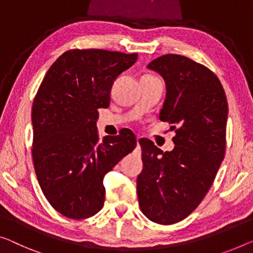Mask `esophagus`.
<instances>
[{"label": "esophagus", "instance_id": "1", "mask_svg": "<svg viewBox=\"0 0 253 253\" xmlns=\"http://www.w3.org/2000/svg\"><path fill=\"white\" fill-rule=\"evenodd\" d=\"M139 139H141V137H137V138H136V142H137V145H139Z\"/></svg>", "mask_w": 253, "mask_h": 253}]
</instances>
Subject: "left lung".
<instances>
[{"label": "left lung", "instance_id": "left-lung-1", "mask_svg": "<svg viewBox=\"0 0 253 253\" xmlns=\"http://www.w3.org/2000/svg\"><path fill=\"white\" fill-rule=\"evenodd\" d=\"M148 68L165 79L167 96L159 118L176 135L170 152L139 139L138 205L150 220L171 225L193 212L212 185L225 157L228 104L213 71L190 58L165 54Z\"/></svg>", "mask_w": 253, "mask_h": 253}]
</instances>
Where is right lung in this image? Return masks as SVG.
Returning a JSON list of instances; mask_svg holds the SVG:
<instances>
[{
  "label": "right lung",
  "instance_id": "1",
  "mask_svg": "<svg viewBox=\"0 0 253 253\" xmlns=\"http://www.w3.org/2000/svg\"><path fill=\"white\" fill-rule=\"evenodd\" d=\"M137 53L73 48L45 74L32 108V156L48 203L63 216L85 219L102 209L103 177L136 148L129 129L99 141L97 109L108 108L115 79Z\"/></svg>",
  "mask_w": 253,
  "mask_h": 253
}]
</instances>
